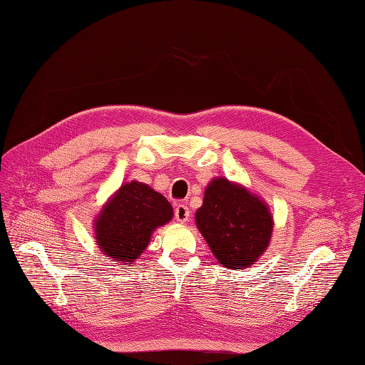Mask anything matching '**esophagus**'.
<instances>
[{"instance_id": "esophagus-1", "label": "esophagus", "mask_w": 365, "mask_h": 365, "mask_svg": "<svg viewBox=\"0 0 365 365\" xmlns=\"http://www.w3.org/2000/svg\"><path fill=\"white\" fill-rule=\"evenodd\" d=\"M174 216L179 222H186L190 219V208L185 205V203H179L174 210Z\"/></svg>"}]
</instances>
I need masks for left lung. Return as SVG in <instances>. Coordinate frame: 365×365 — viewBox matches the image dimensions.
Returning a JSON list of instances; mask_svg holds the SVG:
<instances>
[{
  "mask_svg": "<svg viewBox=\"0 0 365 365\" xmlns=\"http://www.w3.org/2000/svg\"><path fill=\"white\" fill-rule=\"evenodd\" d=\"M196 224L217 261L230 269L255 262L269 245L274 225L264 203L227 179L207 186Z\"/></svg>",
  "mask_w": 365,
  "mask_h": 365,
  "instance_id": "left-lung-1",
  "label": "left lung"
}]
</instances>
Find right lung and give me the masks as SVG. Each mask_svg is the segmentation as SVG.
Returning a JSON list of instances; mask_svg holds the SVG:
<instances>
[{
  "label": "right lung",
  "instance_id": "add662e5",
  "mask_svg": "<svg viewBox=\"0 0 365 365\" xmlns=\"http://www.w3.org/2000/svg\"><path fill=\"white\" fill-rule=\"evenodd\" d=\"M171 217L173 207L162 194L140 182L125 183L101 211L96 242L107 257L129 266L148 247L150 233Z\"/></svg>",
  "mask_w": 365,
  "mask_h": 365
}]
</instances>
